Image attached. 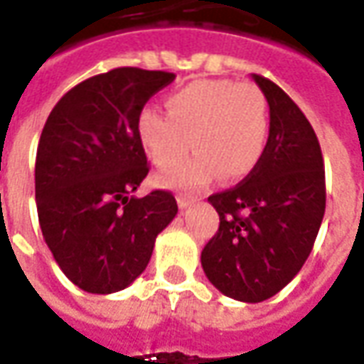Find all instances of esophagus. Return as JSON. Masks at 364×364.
Returning <instances> with one entry per match:
<instances>
[{"label":"esophagus","mask_w":364,"mask_h":364,"mask_svg":"<svg viewBox=\"0 0 364 364\" xmlns=\"http://www.w3.org/2000/svg\"><path fill=\"white\" fill-rule=\"evenodd\" d=\"M177 205L179 208H187L189 205H193V198L189 195H177Z\"/></svg>","instance_id":"obj_1"}]
</instances>
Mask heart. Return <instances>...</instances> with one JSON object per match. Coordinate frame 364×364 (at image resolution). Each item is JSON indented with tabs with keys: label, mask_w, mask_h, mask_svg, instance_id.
<instances>
[{
	"label": "heart",
	"mask_w": 364,
	"mask_h": 364,
	"mask_svg": "<svg viewBox=\"0 0 364 364\" xmlns=\"http://www.w3.org/2000/svg\"><path fill=\"white\" fill-rule=\"evenodd\" d=\"M136 136L158 169L181 161L191 143L198 150L159 175L161 187L200 189L218 175L240 179L255 169L267 148V99L253 83L198 80L166 97V114L144 109Z\"/></svg>",
	"instance_id": "obj_1"
}]
</instances>
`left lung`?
<instances>
[{
	"mask_svg": "<svg viewBox=\"0 0 364 364\" xmlns=\"http://www.w3.org/2000/svg\"><path fill=\"white\" fill-rule=\"evenodd\" d=\"M252 77L269 103L267 148L244 181L208 197L220 226L200 263L222 294L263 302L296 277L312 252L326 213V171L304 112L277 83Z\"/></svg>",
	"mask_w": 364,
	"mask_h": 364,
	"instance_id": "8db88e82",
	"label": "left lung"
}]
</instances>
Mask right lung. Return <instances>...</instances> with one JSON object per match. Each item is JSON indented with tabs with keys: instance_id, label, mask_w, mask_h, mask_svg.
I'll return each mask as SVG.
<instances>
[{
	"instance_id": "add662e5",
	"label": "right lung",
	"mask_w": 364,
	"mask_h": 364,
	"mask_svg": "<svg viewBox=\"0 0 364 364\" xmlns=\"http://www.w3.org/2000/svg\"><path fill=\"white\" fill-rule=\"evenodd\" d=\"M169 72L114 68L77 83L46 119L35 164L38 222L54 259L91 294L127 289L177 214L169 191L130 197L150 171L136 119Z\"/></svg>"
}]
</instances>
